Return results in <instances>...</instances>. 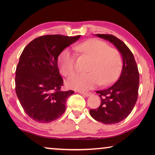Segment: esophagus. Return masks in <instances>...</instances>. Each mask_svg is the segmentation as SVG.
Returning <instances> with one entry per match:
<instances>
[{
	"mask_svg": "<svg viewBox=\"0 0 155 155\" xmlns=\"http://www.w3.org/2000/svg\"><path fill=\"white\" fill-rule=\"evenodd\" d=\"M79 93L81 94H83V95H84L85 96H90L91 95V93L90 92V91H86V92H84V91H79Z\"/></svg>",
	"mask_w": 155,
	"mask_h": 155,
	"instance_id": "34e87169",
	"label": "esophagus"
}]
</instances>
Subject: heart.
Returning a JSON list of instances; mask_svg holds the SVG:
<instances>
[{
  "instance_id": "obj_1",
  "label": "heart",
  "mask_w": 155,
  "mask_h": 155,
  "mask_svg": "<svg viewBox=\"0 0 155 155\" xmlns=\"http://www.w3.org/2000/svg\"><path fill=\"white\" fill-rule=\"evenodd\" d=\"M75 49L81 53L91 57L87 73H78L68 80V87L86 91L102 83L108 85L118 77L122 66V60L116 49L110 48L104 41L90 39L78 44ZM60 72L69 77L75 72V56L69 49L63 51L58 57Z\"/></svg>"
}]
</instances>
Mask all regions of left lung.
Returning a JSON list of instances; mask_svg holds the SVG:
<instances>
[{"label": "left lung", "mask_w": 155, "mask_h": 155, "mask_svg": "<svg viewBox=\"0 0 155 155\" xmlns=\"http://www.w3.org/2000/svg\"><path fill=\"white\" fill-rule=\"evenodd\" d=\"M96 36L112 43L122 54L123 65L118 80L111 87L97 91L101 105L90 109L91 116L105 124H116L127 118L137 102L140 74L134 56L127 46L112 35L96 34Z\"/></svg>", "instance_id": "left-lung-1"}]
</instances>
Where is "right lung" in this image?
<instances>
[{
	"label": "right lung",
	"instance_id": "add662e5",
	"mask_svg": "<svg viewBox=\"0 0 155 155\" xmlns=\"http://www.w3.org/2000/svg\"><path fill=\"white\" fill-rule=\"evenodd\" d=\"M81 35H47L31 41L20 57L15 70V92L23 109L34 121L49 123L65 111L74 91H61L64 81L57 60Z\"/></svg>",
	"mask_w": 155,
	"mask_h": 155
}]
</instances>
